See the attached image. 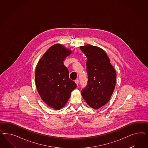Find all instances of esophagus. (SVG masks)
Wrapping results in <instances>:
<instances>
[{
    "mask_svg": "<svg viewBox=\"0 0 148 148\" xmlns=\"http://www.w3.org/2000/svg\"><path fill=\"white\" fill-rule=\"evenodd\" d=\"M79 80H75V82L76 83V85H77L78 86V85H79Z\"/></svg>",
    "mask_w": 148,
    "mask_h": 148,
    "instance_id": "esophagus-1",
    "label": "esophagus"
}]
</instances>
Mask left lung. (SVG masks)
<instances>
[{
	"instance_id": "left-lung-1",
	"label": "left lung",
	"mask_w": 148,
	"mask_h": 148,
	"mask_svg": "<svg viewBox=\"0 0 148 148\" xmlns=\"http://www.w3.org/2000/svg\"><path fill=\"white\" fill-rule=\"evenodd\" d=\"M80 49L87 58V86L81 95L90 108L99 109L108 103L115 88L116 72L106 52L97 46L86 45Z\"/></svg>"
}]
</instances>
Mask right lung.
<instances>
[{"label": "right lung", "instance_id": "1", "mask_svg": "<svg viewBox=\"0 0 148 148\" xmlns=\"http://www.w3.org/2000/svg\"><path fill=\"white\" fill-rule=\"evenodd\" d=\"M72 53L71 50L61 44L51 46L41 58L35 71L37 91L43 101L50 108L59 110L70 98L76 84L69 77L64 59Z\"/></svg>", "mask_w": 148, "mask_h": 148}]
</instances>
